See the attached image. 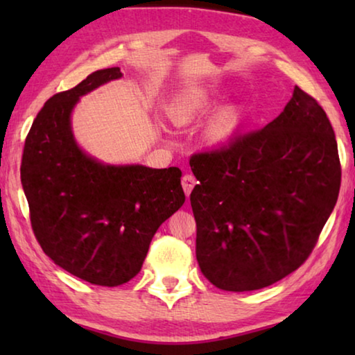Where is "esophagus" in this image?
<instances>
[{
  "instance_id": "obj_1",
  "label": "esophagus",
  "mask_w": 355,
  "mask_h": 355,
  "mask_svg": "<svg viewBox=\"0 0 355 355\" xmlns=\"http://www.w3.org/2000/svg\"><path fill=\"white\" fill-rule=\"evenodd\" d=\"M197 183V180L194 175H191V173H186V175H183L182 178V184H183V189H184V194L189 196L192 188H194Z\"/></svg>"
}]
</instances>
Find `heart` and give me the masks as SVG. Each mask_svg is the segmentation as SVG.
<instances>
[{"label": "heart", "mask_w": 355, "mask_h": 355, "mask_svg": "<svg viewBox=\"0 0 355 355\" xmlns=\"http://www.w3.org/2000/svg\"><path fill=\"white\" fill-rule=\"evenodd\" d=\"M211 106V94L208 89H192L180 95L171 107V117L177 125H188L194 122L208 111ZM241 119L233 107L219 111L209 120L207 127V137L209 142L222 144L232 139L239 128Z\"/></svg>", "instance_id": "b5f03b06"}]
</instances>
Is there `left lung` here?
<instances>
[{
    "mask_svg": "<svg viewBox=\"0 0 355 355\" xmlns=\"http://www.w3.org/2000/svg\"><path fill=\"white\" fill-rule=\"evenodd\" d=\"M200 271L225 291H254L307 260L338 199L334 128L297 86L261 130L191 156Z\"/></svg>",
    "mask_w": 355,
    "mask_h": 355,
    "instance_id": "obj_1",
    "label": "left lung"
}]
</instances>
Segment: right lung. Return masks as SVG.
<instances>
[{
	"label": "right lung",
	"instance_id": "obj_1",
	"mask_svg": "<svg viewBox=\"0 0 355 355\" xmlns=\"http://www.w3.org/2000/svg\"><path fill=\"white\" fill-rule=\"evenodd\" d=\"M120 76L119 67L97 70L53 95L34 119L20 167L42 250L100 286L133 279L156 230L184 203L178 167L103 164L78 147L70 123L78 100Z\"/></svg>",
	"mask_w": 355,
	"mask_h": 355
}]
</instances>
